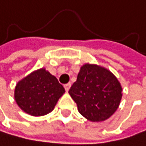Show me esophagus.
<instances>
[{"label":"esophagus","mask_w":146,"mask_h":146,"mask_svg":"<svg viewBox=\"0 0 146 146\" xmlns=\"http://www.w3.org/2000/svg\"><path fill=\"white\" fill-rule=\"evenodd\" d=\"M64 90H66V91L68 92V90H70V88H71V83H67V84L64 85Z\"/></svg>","instance_id":"34e87169"}]
</instances>
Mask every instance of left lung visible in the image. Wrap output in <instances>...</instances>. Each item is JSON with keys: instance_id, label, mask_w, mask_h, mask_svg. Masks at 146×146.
<instances>
[{"instance_id": "left-lung-1", "label": "left lung", "mask_w": 146, "mask_h": 146, "mask_svg": "<svg viewBox=\"0 0 146 146\" xmlns=\"http://www.w3.org/2000/svg\"><path fill=\"white\" fill-rule=\"evenodd\" d=\"M69 94L80 114L90 121L100 122L116 112L122 98V87L107 68L86 63Z\"/></svg>"}]
</instances>
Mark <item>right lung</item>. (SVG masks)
<instances>
[{
	"mask_svg": "<svg viewBox=\"0 0 146 146\" xmlns=\"http://www.w3.org/2000/svg\"><path fill=\"white\" fill-rule=\"evenodd\" d=\"M64 92L57 79L45 68H40L17 83L14 98L22 111L37 117L52 112Z\"/></svg>",
	"mask_w": 146,
	"mask_h": 146,
	"instance_id": "obj_1",
	"label": "right lung"
}]
</instances>
